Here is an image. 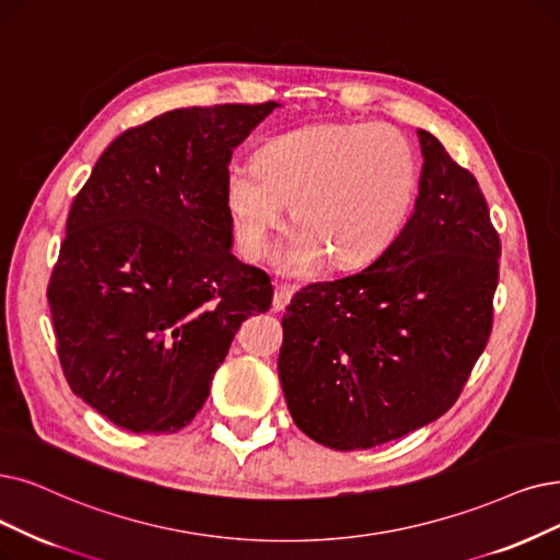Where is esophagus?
<instances>
[{"mask_svg":"<svg viewBox=\"0 0 560 560\" xmlns=\"http://www.w3.org/2000/svg\"><path fill=\"white\" fill-rule=\"evenodd\" d=\"M292 301V289L276 284V292H273V310H284L287 303Z\"/></svg>","mask_w":560,"mask_h":560,"instance_id":"obj_1","label":"esophagus"}]
</instances>
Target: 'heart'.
Segmentation results:
<instances>
[{
    "mask_svg": "<svg viewBox=\"0 0 560 560\" xmlns=\"http://www.w3.org/2000/svg\"><path fill=\"white\" fill-rule=\"evenodd\" d=\"M418 190V159L388 124H319L268 140L255 167L230 165L225 202L238 248L259 257L289 205L296 230L276 255L305 276L324 257L353 268L382 255L405 228Z\"/></svg>",
    "mask_w": 560,
    "mask_h": 560,
    "instance_id": "b5f03b06",
    "label": "heart"
}]
</instances>
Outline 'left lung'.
I'll return each mask as SVG.
<instances>
[{"label":"left lung","mask_w":560,"mask_h":560,"mask_svg":"<svg viewBox=\"0 0 560 560\" xmlns=\"http://www.w3.org/2000/svg\"><path fill=\"white\" fill-rule=\"evenodd\" d=\"M413 215L368 268L287 305L278 374L312 441L365 451L448 411L494 322L501 238L466 167L428 130Z\"/></svg>","instance_id":"left-lung-1"}]
</instances>
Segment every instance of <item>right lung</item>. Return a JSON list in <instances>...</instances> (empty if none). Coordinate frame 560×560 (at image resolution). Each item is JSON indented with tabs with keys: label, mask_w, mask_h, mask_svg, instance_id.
<instances>
[{
	"label": "right lung",
	"mask_w": 560,
	"mask_h": 560,
	"mask_svg": "<svg viewBox=\"0 0 560 560\" xmlns=\"http://www.w3.org/2000/svg\"><path fill=\"white\" fill-rule=\"evenodd\" d=\"M280 107H182L128 128L75 195L48 284L66 382L117 428L174 434L273 287L232 255L225 174Z\"/></svg>",
	"instance_id": "right-lung-1"
}]
</instances>
